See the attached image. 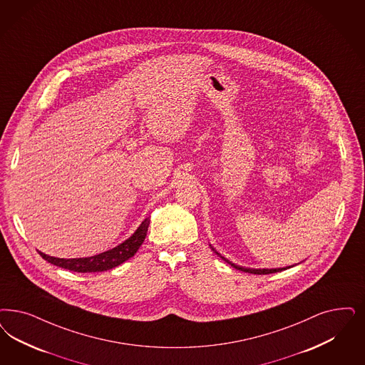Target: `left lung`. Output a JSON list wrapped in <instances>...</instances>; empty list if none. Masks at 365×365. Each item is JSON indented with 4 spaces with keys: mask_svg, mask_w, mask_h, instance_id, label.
<instances>
[{
    "mask_svg": "<svg viewBox=\"0 0 365 365\" xmlns=\"http://www.w3.org/2000/svg\"><path fill=\"white\" fill-rule=\"evenodd\" d=\"M213 250V248H212ZM214 251V250H213ZM215 252V251H214ZM222 260H225L227 264L232 265L233 268H236V269H240V271H242V272H248V274H255V275H267V274H274V272H280V271H283V269H287L289 267H286V268H272V269H255V268H245V267H240V265H236L235 263H232V262H229L227 259H225L224 256H221L218 252H215Z\"/></svg>",
    "mask_w": 365,
    "mask_h": 365,
    "instance_id": "obj_1",
    "label": "left lung"
}]
</instances>
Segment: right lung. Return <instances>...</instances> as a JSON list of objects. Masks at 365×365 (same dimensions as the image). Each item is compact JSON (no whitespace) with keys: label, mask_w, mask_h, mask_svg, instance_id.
Here are the masks:
<instances>
[{"label":"right lung","mask_w":365,"mask_h":365,"mask_svg":"<svg viewBox=\"0 0 365 365\" xmlns=\"http://www.w3.org/2000/svg\"><path fill=\"white\" fill-rule=\"evenodd\" d=\"M150 227V218H145L138 230L125 240L123 244L117 245L113 250L102 252L100 255L91 256V257H79V259H59L52 257L43 252H38V255L47 260L51 264L56 267H62L64 269H70L74 272H102L112 269L117 265L123 264L128 259L135 256L140 245L145 240L147 230Z\"/></svg>","instance_id":"1"}]
</instances>
